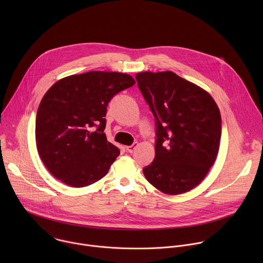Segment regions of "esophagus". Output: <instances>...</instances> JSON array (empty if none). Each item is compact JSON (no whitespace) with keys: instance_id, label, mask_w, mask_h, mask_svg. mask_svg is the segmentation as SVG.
I'll use <instances>...</instances> for the list:
<instances>
[{"instance_id":"obj_1","label":"esophagus","mask_w":263,"mask_h":263,"mask_svg":"<svg viewBox=\"0 0 263 263\" xmlns=\"http://www.w3.org/2000/svg\"><path fill=\"white\" fill-rule=\"evenodd\" d=\"M138 146V142L137 141H135V142H133L131 145H128V146H126V149H127V152H129V153H133L135 149H136V147Z\"/></svg>"}]
</instances>
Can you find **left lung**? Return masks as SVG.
Here are the masks:
<instances>
[{
	"mask_svg": "<svg viewBox=\"0 0 263 263\" xmlns=\"http://www.w3.org/2000/svg\"><path fill=\"white\" fill-rule=\"evenodd\" d=\"M155 118V158L142 172L160 192L179 195L196 187L213 165L221 119L211 96L173 71L136 74Z\"/></svg>",
	"mask_w": 263,
	"mask_h": 263,
	"instance_id": "obj_1",
	"label": "left lung"
}]
</instances>
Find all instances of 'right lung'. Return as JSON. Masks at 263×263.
<instances>
[{
  "instance_id": "obj_1",
  "label": "right lung",
  "mask_w": 263,
  "mask_h": 263,
  "mask_svg": "<svg viewBox=\"0 0 263 263\" xmlns=\"http://www.w3.org/2000/svg\"><path fill=\"white\" fill-rule=\"evenodd\" d=\"M135 84L127 73L87 71L56 82L44 96L35 122L37 151L63 183L84 187L102 179L120 155L107 140V106Z\"/></svg>"
}]
</instances>
